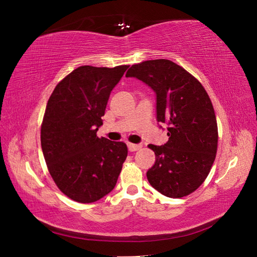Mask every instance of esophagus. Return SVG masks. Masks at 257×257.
I'll return each mask as SVG.
<instances>
[{"mask_svg": "<svg viewBox=\"0 0 257 257\" xmlns=\"http://www.w3.org/2000/svg\"><path fill=\"white\" fill-rule=\"evenodd\" d=\"M141 145H135V144H128V149H129V151H132V152H134V151H137V150H139V149H141Z\"/></svg>", "mask_w": 257, "mask_h": 257, "instance_id": "1", "label": "esophagus"}]
</instances>
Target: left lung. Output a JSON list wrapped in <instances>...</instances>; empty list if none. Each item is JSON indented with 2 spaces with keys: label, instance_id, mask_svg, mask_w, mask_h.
Instances as JSON below:
<instances>
[{
  "label": "left lung",
  "instance_id": "8db88e82",
  "mask_svg": "<svg viewBox=\"0 0 257 257\" xmlns=\"http://www.w3.org/2000/svg\"><path fill=\"white\" fill-rule=\"evenodd\" d=\"M135 77L157 95V120L167 122L169 140L149 145L156 162L147 172L149 183L168 198L194 192L210 173L217 150V123L209 95L200 81L169 59L133 65Z\"/></svg>",
  "mask_w": 257,
  "mask_h": 257
}]
</instances>
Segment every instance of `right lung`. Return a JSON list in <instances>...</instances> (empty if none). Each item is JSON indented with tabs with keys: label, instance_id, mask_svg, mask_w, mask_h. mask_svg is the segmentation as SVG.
<instances>
[{
	"label": "right lung",
	"instance_id": "right-lung-1",
	"mask_svg": "<svg viewBox=\"0 0 257 257\" xmlns=\"http://www.w3.org/2000/svg\"><path fill=\"white\" fill-rule=\"evenodd\" d=\"M129 66H80L56 85L41 128L46 165L58 189L79 203H92L117 183L127 146L98 138L110 92Z\"/></svg>",
	"mask_w": 257,
	"mask_h": 257
}]
</instances>
